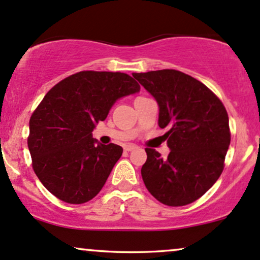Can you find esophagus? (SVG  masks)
<instances>
[{"instance_id": "1", "label": "esophagus", "mask_w": 260, "mask_h": 260, "mask_svg": "<svg viewBox=\"0 0 260 260\" xmlns=\"http://www.w3.org/2000/svg\"><path fill=\"white\" fill-rule=\"evenodd\" d=\"M137 147H136V146L135 145H125L124 146V149H125V151H126V152H131V151H134V149H136Z\"/></svg>"}]
</instances>
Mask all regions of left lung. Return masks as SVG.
Returning <instances> with one entry per match:
<instances>
[{"label":"left lung","instance_id":"left-lung-1","mask_svg":"<svg viewBox=\"0 0 260 260\" xmlns=\"http://www.w3.org/2000/svg\"><path fill=\"white\" fill-rule=\"evenodd\" d=\"M159 107L158 125L169 127L170 152L146 148L141 175L149 193L170 207L190 204L215 184L230 146L226 109L206 85L174 69L134 73Z\"/></svg>","mask_w":260,"mask_h":260}]
</instances>
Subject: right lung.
Masks as SVG:
<instances>
[{
	"label": "right lung",
	"instance_id": "add662e5",
	"mask_svg": "<svg viewBox=\"0 0 260 260\" xmlns=\"http://www.w3.org/2000/svg\"><path fill=\"white\" fill-rule=\"evenodd\" d=\"M139 91L140 85L124 73L88 70L46 93L30 118L27 147L34 172L52 194L81 204L102 190L123 148L102 145L92 131L118 100Z\"/></svg>",
	"mask_w": 260,
	"mask_h": 260
}]
</instances>
